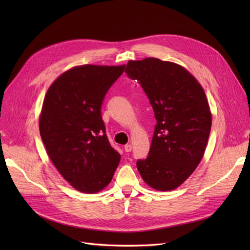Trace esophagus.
<instances>
[{"instance_id": "34e87169", "label": "esophagus", "mask_w": 250, "mask_h": 250, "mask_svg": "<svg viewBox=\"0 0 250 250\" xmlns=\"http://www.w3.org/2000/svg\"><path fill=\"white\" fill-rule=\"evenodd\" d=\"M124 150L126 151V152H130V151L132 150V145L131 144H127V145L124 146Z\"/></svg>"}]
</instances>
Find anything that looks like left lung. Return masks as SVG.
I'll return each mask as SVG.
<instances>
[{"label":"left lung","mask_w":250,"mask_h":250,"mask_svg":"<svg viewBox=\"0 0 250 250\" xmlns=\"http://www.w3.org/2000/svg\"><path fill=\"white\" fill-rule=\"evenodd\" d=\"M125 72L141 83L157 122L149 155L138 161V170L150 188L172 191L191 176L204 155L211 126L208 98L198 80L175 62L129 60Z\"/></svg>","instance_id":"1"}]
</instances>
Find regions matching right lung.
Segmentation results:
<instances>
[{"label": "right lung", "mask_w": 250, "mask_h": 250, "mask_svg": "<svg viewBox=\"0 0 250 250\" xmlns=\"http://www.w3.org/2000/svg\"><path fill=\"white\" fill-rule=\"evenodd\" d=\"M122 65L83 64L63 72L44 96L40 132L55 168L77 191L95 194L112 179L121 155L105 133L101 104Z\"/></svg>", "instance_id": "1"}]
</instances>
